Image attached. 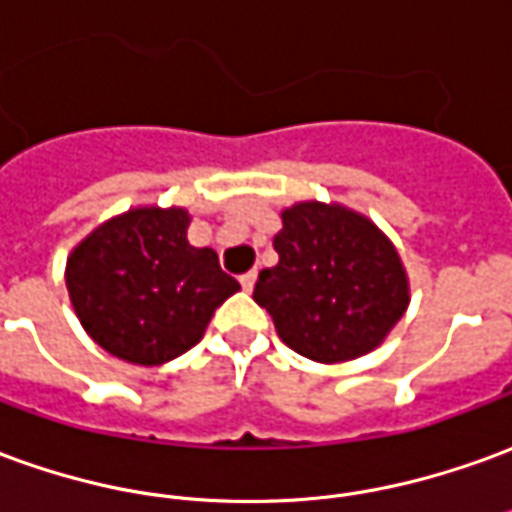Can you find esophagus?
<instances>
[{
	"instance_id": "1",
	"label": "esophagus",
	"mask_w": 512,
	"mask_h": 512,
	"mask_svg": "<svg viewBox=\"0 0 512 512\" xmlns=\"http://www.w3.org/2000/svg\"><path fill=\"white\" fill-rule=\"evenodd\" d=\"M257 282V271L252 268V271H246V274H241V285H244V291H252Z\"/></svg>"
}]
</instances>
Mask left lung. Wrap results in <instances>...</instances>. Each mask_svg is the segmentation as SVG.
Returning a JSON list of instances; mask_svg holds the SVG:
<instances>
[{"label":"left lung","mask_w":512,"mask_h":512,"mask_svg":"<svg viewBox=\"0 0 512 512\" xmlns=\"http://www.w3.org/2000/svg\"><path fill=\"white\" fill-rule=\"evenodd\" d=\"M274 249L280 260L260 271L255 302L293 352L316 363L355 360L405 316L410 285L399 252L355 210L324 202L288 207Z\"/></svg>","instance_id":"1"}]
</instances>
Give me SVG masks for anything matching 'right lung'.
Returning a JSON list of instances; mask_svg holds the SVG:
<instances>
[{"label":"right lung","instance_id":"1","mask_svg":"<svg viewBox=\"0 0 512 512\" xmlns=\"http://www.w3.org/2000/svg\"><path fill=\"white\" fill-rule=\"evenodd\" d=\"M182 207H135L99 224L66 263L85 332L135 366L169 363L202 341L216 307L241 285L213 249L188 244Z\"/></svg>","mask_w":512,"mask_h":512}]
</instances>
